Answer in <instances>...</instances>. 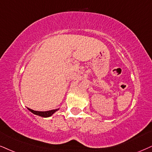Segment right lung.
I'll use <instances>...</instances> for the list:
<instances>
[{
    "label": "right lung",
    "instance_id": "add662e5",
    "mask_svg": "<svg viewBox=\"0 0 152 152\" xmlns=\"http://www.w3.org/2000/svg\"><path fill=\"white\" fill-rule=\"evenodd\" d=\"M28 109L30 110L31 113H33L34 114H36L37 115L42 116V117H49V116L53 115L56 111H57V110H58V109L48 110V111H37V110H34L29 108H28Z\"/></svg>",
    "mask_w": 152,
    "mask_h": 152
}]
</instances>
